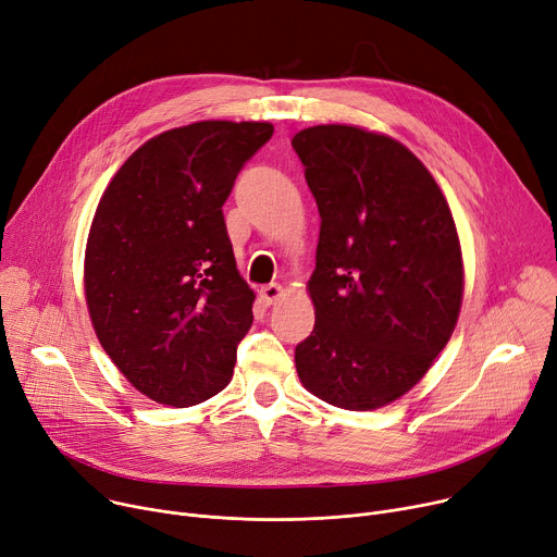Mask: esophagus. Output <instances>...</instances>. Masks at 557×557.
<instances>
[{"label": "esophagus", "instance_id": "obj_1", "mask_svg": "<svg viewBox=\"0 0 557 557\" xmlns=\"http://www.w3.org/2000/svg\"><path fill=\"white\" fill-rule=\"evenodd\" d=\"M282 295H284V288L280 284H267V286L259 288V298H262V302L267 307L275 305L282 298Z\"/></svg>", "mask_w": 557, "mask_h": 557}]
</instances>
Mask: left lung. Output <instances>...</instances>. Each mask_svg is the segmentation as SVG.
Listing matches in <instances>:
<instances>
[{"mask_svg": "<svg viewBox=\"0 0 557 557\" xmlns=\"http://www.w3.org/2000/svg\"><path fill=\"white\" fill-rule=\"evenodd\" d=\"M320 212L311 336L295 347L302 385L343 410L410 392L448 345L463 262L446 197L398 140L315 125L290 140Z\"/></svg>", "mask_w": 557, "mask_h": 557, "instance_id": "obj_1", "label": "left lung"}]
</instances>
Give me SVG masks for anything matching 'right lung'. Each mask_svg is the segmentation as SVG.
Returning a JSON list of instances; mask_svg holds the SVG:
<instances>
[{"label": "right lung", "mask_w": 557, "mask_h": 557, "mask_svg": "<svg viewBox=\"0 0 557 557\" xmlns=\"http://www.w3.org/2000/svg\"><path fill=\"white\" fill-rule=\"evenodd\" d=\"M271 123L168 129L123 163L96 208L85 298L96 336L147 398L190 407L233 379L255 293L237 271L224 210Z\"/></svg>", "instance_id": "1"}]
</instances>
